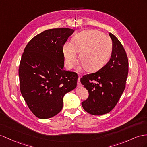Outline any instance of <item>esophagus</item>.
I'll list each match as a JSON object with an SVG mask.
<instances>
[{
    "label": "esophagus",
    "instance_id": "esophagus-1",
    "mask_svg": "<svg viewBox=\"0 0 147 147\" xmlns=\"http://www.w3.org/2000/svg\"><path fill=\"white\" fill-rule=\"evenodd\" d=\"M80 77H79L78 79V86H80Z\"/></svg>",
    "mask_w": 147,
    "mask_h": 147
}]
</instances>
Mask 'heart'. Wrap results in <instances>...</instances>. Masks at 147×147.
Here are the masks:
<instances>
[{
  "label": "heart",
  "instance_id": "heart-1",
  "mask_svg": "<svg viewBox=\"0 0 147 147\" xmlns=\"http://www.w3.org/2000/svg\"><path fill=\"white\" fill-rule=\"evenodd\" d=\"M112 42L108 36L97 30H88L78 33L73 42L67 41L63 45L65 64L72 69L78 62V53L82 66L88 71H96L103 67L109 58Z\"/></svg>",
  "mask_w": 147,
  "mask_h": 147
}]
</instances>
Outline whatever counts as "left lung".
I'll use <instances>...</instances> for the list:
<instances>
[{"mask_svg": "<svg viewBox=\"0 0 147 147\" xmlns=\"http://www.w3.org/2000/svg\"><path fill=\"white\" fill-rule=\"evenodd\" d=\"M110 60L96 73L84 75L81 82L88 90L89 97L81 103L84 110L94 115H103L115 106L125 88L129 61L121 43L112 33Z\"/></svg>", "mask_w": 147, "mask_h": 147, "instance_id": "left-lung-1", "label": "left lung"}]
</instances>
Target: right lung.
I'll return each mask as SVG.
<instances>
[{
	"label": "right lung",
	"instance_id": "add662e5",
	"mask_svg": "<svg viewBox=\"0 0 147 147\" xmlns=\"http://www.w3.org/2000/svg\"><path fill=\"white\" fill-rule=\"evenodd\" d=\"M74 30H47L29 41L20 63V91L38 118L53 117L61 111L63 97L76 87L78 76L64 69L63 47Z\"/></svg>",
	"mask_w": 147,
	"mask_h": 147
}]
</instances>
